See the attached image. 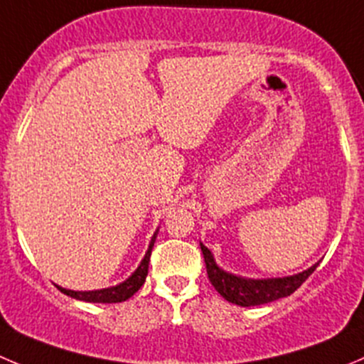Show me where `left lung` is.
I'll return each mask as SVG.
<instances>
[{"instance_id": "1", "label": "left lung", "mask_w": 364, "mask_h": 364, "mask_svg": "<svg viewBox=\"0 0 364 364\" xmlns=\"http://www.w3.org/2000/svg\"><path fill=\"white\" fill-rule=\"evenodd\" d=\"M200 250H203L204 263H206L208 277H210L211 284L215 290L222 295L228 302H232L242 308H249V306H261L274 302L277 299L288 297L294 294L309 276H311L318 263L309 267L308 270H302L299 274L287 277H267V279H249V277H240L225 272L220 268L215 261L213 254L208 249L204 243H200Z\"/></svg>"}]
</instances>
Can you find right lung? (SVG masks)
<instances>
[{
    "instance_id": "right-lung-1",
    "label": "right lung",
    "mask_w": 364,
    "mask_h": 364,
    "mask_svg": "<svg viewBox=\"0 0 364 364\" xmlns=\"http://www.w3.org/2000/svg\"><path fill=\"white\" fill-rule=\"evenodd\" d=\"M156 235H158V229L154 231L153 238H151L149 247H147V252L146 256L142 257L140 264L136 267V270L133 272L132 276L128 277L126 281L122 283L115 284V287L110 288H103V290H90V291H74V290H67V288H62L56 284L62 294L69 295V297L76 299V301H83V302H101V304H112V302H124L132 297L133 294L142 288V284L146 283V277H147V270H149V257H151V250H153L154 242H156Z\"/></svg>"
}]
</instances>
